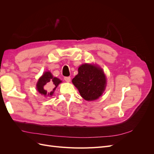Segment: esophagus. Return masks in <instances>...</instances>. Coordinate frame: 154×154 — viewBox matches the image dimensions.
<instances>
[{
	"label": "esophagus",
	"instance_id": "1",
	"mask_svg": "<svg viewBox=\"0 0 154 154\" xmlns=\"http://www.w3.org/2000/svg\"><path fill=\"white\" fill-rule=\"evenodd\" d=\"M64 80H65V81H66V82H70V81H71V77H69V76L65 77L64 78Z\"/></svg>",
	"mask_w": 154,
	"mask_h": 154
}]
</instances>
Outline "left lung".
Returning <instances> with one entry per match:
<instances>
[{
  "instance_id": "8db88e82",
  "label": "left lung",
  "mask_w": 154,
  "mask_h": 154,
  "mask_svg": "<svg viewBox=\"0 0 154 154\" xmlns=\"http://www.w3.org/2000/svg\"><path fill=\"white\" fill-rule=\"evenodd\" d=\"M72 82L87 101H94L103 94L106 84L103 69L96 65L84 63L78 68V74Z\"/></svg>"
}]
</instances>
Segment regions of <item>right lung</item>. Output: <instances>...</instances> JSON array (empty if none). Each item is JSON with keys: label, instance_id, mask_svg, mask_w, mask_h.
I'll use <instances>...</instances> for the list:
<instances>
[{"label": "right lung", "instance_id": "obj_1", "mask_svg": "<svg viewBox=\"0 0 154 154\" xmlns=\"http://www.w3.org/2000/svg\"><path fill=\"white\" fill-rule=\"evenodd\" d=\"M60 83L62 81L60 79L54 77L51 72L46 71L38 79L36 83V89L42 95L51 96Z\"/></svg>", "mask_w": 154, "mask_h": 154}]
</instances>
